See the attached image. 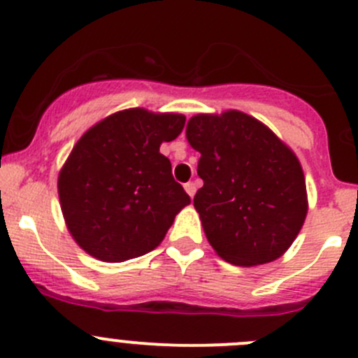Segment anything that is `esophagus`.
I'll list each match as a JSON object with an SVG mask.
<instances>
[{
	"label": "esophagus",
	"mask_w": 358,
	"mask_h": 358,
	"mask_svg": "<svg viewBox=\"0 0 358 358\" xmlns=\"http://www.w3.org/2000/svg\"><path fill=\"white\" fill-rule=\"evenodd\" d=\"M196 183L194 182H189V183H185V190H187V194H189L190 197H194V194H196Z\"/></svg>",
	"instance_id": "34e87169"
}]
</instances>
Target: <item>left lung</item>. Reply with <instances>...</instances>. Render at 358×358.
Here are the masks:
<instances>
[{"label":"left lung","instance_id":"left-lung-1","mask_svg":"<svg viewBox=\"0 0 358 358\" xmlns=\"http://www.w3.org/2000/svg\"><path fill=\"white\" fill-rule=\"evenodd\" d=\"M187 138L199 150L204 185L194 206L213 249L234 265H263L286 252L306 216L305 176L291 149L239 110L194 115Z\"/></svg>","mask_w":358,"mask_h":358}]
</instances>
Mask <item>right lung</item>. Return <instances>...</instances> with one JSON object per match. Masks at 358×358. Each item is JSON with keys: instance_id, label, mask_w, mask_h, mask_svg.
I'll use <instances>...</instances> for the list:
<instances>
[{"instance_id": "obj_1", "label": "right lung", "mask_w": 358, "mask_h": 358, "mask_svg": "<svg viewBox=\"0 0 358 358\" xmlns=\"http://www.w3.org/2000/svg\"><path fill=\"white\" fill-rule=\"evenodd\" d=\"M185 117L129 109L81 136L59 176L69 232L88 255L124 262L152 251L190 204L159 152L182 133Z\"/></svg>"}]
</instances>
